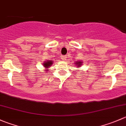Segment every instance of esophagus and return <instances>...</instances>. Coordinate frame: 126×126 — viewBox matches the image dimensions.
I'll return each mask as SVG.
<instances>
[{
    "label": "esophagus",
    "mask_w": 126,
    "mask_h": 126,
    "mask_svg": "<svg viewBox=\"0 0 126 126\" xmlns=\"http://www.w3.org/2000/svg\"><path fill=\"white\" fill-rule=\"evenodd\" d=\"M61 58H62V60L65 61L66 59V56H64V55H62V57H61Z\"/></svg>",
    "instance_id": "34e87169"
}]
</instances>
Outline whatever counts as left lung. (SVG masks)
<instances>
[{
  "label": "left lung",
  "instance_id": "left-lung-1",
  "mask_svg": "<svg viewBox=\"0 0 126 126\" xmlns=\"http://www.w3.org/2000/svg\"><path fill=\"white\" fill-rule=\"evenodd\" d=\"M74 64H76V66L78 68H80L82 66V62L81 61H77V62H74Z\"/></svg>",
  "mask_w": 126,
  "mask_h": 126
}]
</instances>
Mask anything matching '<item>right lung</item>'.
Listing matches in <instances>:
<instances>
[{
	"mask_svg": "<svg viewBox=\"0 0 126 126\" xmlns=\"http://www.w3.org/2000/svg\"><path fill=\"white\" fill-rule=\"evenodd\" d=\"M53 62L52 60H47V61H45V62H44V63H42L43 64V66L44 67H45V70L46 71V73H47V71H48V68H50V67L52 66V64H53Z\"/></svg>",
	"mask_w": 126,
	"mask_h": 126,
	"instance_id": "right-lung-1",
	"label": "right lung"
}]
</instances>
